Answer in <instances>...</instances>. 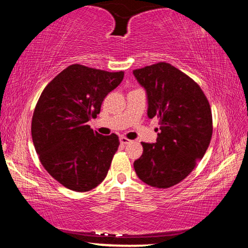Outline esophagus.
Here are the masks:
<instances>
[{
    "instance_id": "1",
    "label": "esophagus",
    "mask_w": 248,
    "mask_h": 248,
    "mask_svg": "<svg viewBox=\"0 0 248 248\" xmlns=\"http://www.w3.org/2000/svg\"><path fill=\"white\" fill-rule=\"evenodd\" d=\"M130 142H131V141H130L129 139H127V138H124V137H121V138H120V143H121V144L125 145V144H129Z\"/></svg>"
}]
</instances>
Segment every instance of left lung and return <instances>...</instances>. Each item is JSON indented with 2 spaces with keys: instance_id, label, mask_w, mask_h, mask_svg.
<instances>
[{
  "instance_id": "1",
  "label": "left lung",
  "mask_w": 248,
  "mask_h": 248,
  "mask_svg": "<svg viewBox=\"0 0 248 248\" xmlns=\"http://www.w3.org/2000/svg\"><path fill=\"white\" fill-rule=\"evenodd\" d=\"M133 75L146 91L148 117L161 124L155 143L142 142L134 170L150 186L170 188L203 157L212 137L211 108L198 84L166 62L133 70Z\"/></svg>"
}]
</instances>
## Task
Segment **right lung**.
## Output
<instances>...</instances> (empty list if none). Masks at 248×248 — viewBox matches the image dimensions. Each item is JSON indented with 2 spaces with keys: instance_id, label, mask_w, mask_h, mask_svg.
Wrapping results in <instances>:
<instances>
[{
  "instance_id": "obj_1",
  "label": "right lung",
  "mask_w": 248,
  "mask_h": 248,
  "mask_svg": "<svg viewBox=\"0 0 248 248\" xmlns=\"http://www.w3.org/2000/svg\"><path fill=\"white\" fill-rule=\"evenodd\" d=\"M124 72L72 64L41 93L31 120V137L40 163L52 177L78 192L97 187L107 176L119 146L118 136H102L87 124Z\"/></svg>"
}]
</instances>
